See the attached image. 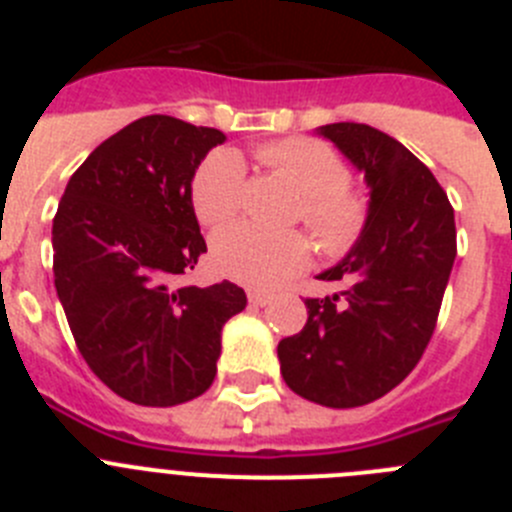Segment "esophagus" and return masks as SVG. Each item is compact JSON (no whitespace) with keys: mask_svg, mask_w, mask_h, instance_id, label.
Instances as JSON below:
<instances>
[{"mask_svg":"<svg viewBox=\"0 0 512 512\" xmlns=\"http://www.w3.org/2000/svg\"><path fill=\"white\" fill-rule=\"evenodd\" d=\"M271 300H274V297H271L269 292H259V289H251V292H248V302H251V305L264 307V305H269Z\"/></svg>","mask_w":512,"mask_h":512,"instance_id":"34e87169","label":"esophagus"}]
</instances>
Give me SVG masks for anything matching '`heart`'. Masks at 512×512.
<instances>
[{"label":"heart","mask_w":512,"mask_h":512,"mask_svg":"<svg viewBox=\"0 0 512 512\" xmlns=\"http://www.w3.org/2000/svg\"><path fill=\"white\" fill-rule=\"evenodd\" d=\"M259 161L295 184L302 197L300 215L320 230L328 248L341 251L359 235L366 202L351 192V169L336 148L315 138H284L256 151ZM192 205L205 225H225L241 215L246 197V166L235 151H215L194 171ZM212 261L228 279L248 287L271 289L300 274L310 261V243L295 230L233 225L215 235Z\"/></svg>","instance_id":"b5f03b06"}]
</instances>
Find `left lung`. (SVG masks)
I'll return each mask as SVG.
<instances>
[{"mask_svg": "<svg viewBox=\"0 0 512 512\" xmlns=\"http://www.w3.org/2000/svg\"><path fill=\"white\" fill-rule=\"evenodd\" d=\"M364 174L359 241L318 279L343 289L305 300L307 323L277 346L292 392L325 408H359L395 390L431 341L456 259L454 207L400 140L361 122L318 128Z\"/></svg>", "mask_w": 512, "mask_h": 512, "instance_id": "1", "label": "left lung"}]
</instances>
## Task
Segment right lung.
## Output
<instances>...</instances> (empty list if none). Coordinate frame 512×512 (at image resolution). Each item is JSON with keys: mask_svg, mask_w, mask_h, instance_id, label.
<instances>
[{"mask_svg": "<svg viewBox=\"0 0 512 512\" xmlns=\"http://www.w3.org/2000/svg\"><path fill=\"white\" fill-rule=\"evenodd\" d=\"M225 135L169 115L99 143L53 217V279L74 341L115 395L171 408L212 384L220 333L246 307L233 282L179 284L207 251L192 179Z\"/></svg>", "mask_w": 512, "mask_h": 512, "instance_id": "1", "label": "right lung"}]
</instances>
